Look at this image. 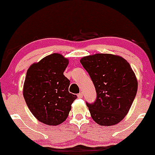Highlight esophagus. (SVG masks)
Here are the masks:
<instances>
[{"mask_svg":"<svg viewBox=\"0 0 155 155\" xmlns=\"http://www.w3.org/2000/svg\"><path fill=\"white\" fill-rule=\"evenodd\" d=\"M77 97H78V98H82V97H83V94H82V92H81V93L78 94Z\"/></svg>","mask_w":155,"mask_h":155,"instance_id":"obj_1","label":"esophagus"}]
</instances>
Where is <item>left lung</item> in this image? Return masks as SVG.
I'll return each instance as SVG.
<instances>
[{
	"mask_svg": "<svg viewBox=\"0 0 155 155\" xmlns=\"http://www.w3.org/2000/svg\"><path fill=\"white\" fill-rule=\"evenodd\" d=\"M80 62L96 89V101L86 104L92 119L103 126L119 123L129 112L138 87L130 64L121 56L101 53L85 56Z\"/></svg>",
	"mask_w": 155,
	"mask_h": 155,
	"instance_id": "obj_1",
	"label": "left lung"
}]
</instances>
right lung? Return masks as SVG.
I'll list each match as a JSON object with an SVG mask.
<instances>
[{"mask_svg":"<svg viewBox=\"0 0 155 155\" xmlns=\"http://www.w3.org/2000/svg\"><path fill=\"white\" fill-rule=\"evenodd\" d=\"M69 60L53 53L30 66L23 96L31 113L40 122L51 126L63 123L77 96L69 92L70 81L64 75Z\"/></svg>","mask_w":155,"mask_h":155,"instance_id":"right-lung-1","label":"right lung"}]
</instances>
